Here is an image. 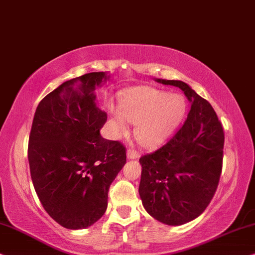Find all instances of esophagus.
Segmentation results:
<instances>
[{
	"mask_svg": "<svg viewBox=\"0 0 255 255\" xmlns=\"http://www.w3.org/2000/svg\"><path fill=\"white\" fill-rule=\"evenodd\" d=\"M138 157H140V154H138L136 150H134V149H128L127 150V158L128 159H135Z\"/></svg>",
	"mask_w": 255,
	"mask_h": 255,
	"instance_id": "esophagus-1",
	"label": "esophagus"
}]
</instances>
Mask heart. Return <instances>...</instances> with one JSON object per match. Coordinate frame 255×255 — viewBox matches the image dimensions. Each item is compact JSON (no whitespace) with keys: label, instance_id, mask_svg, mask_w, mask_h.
<instances>
[{"label":"heart","instance_id":"heart-1","mask_svg":"<svg viewBox=\"0 0 255 255\" xmlns=\"http://www.w3.org/2000/svg\"><path fill=\"white\" fill-rule=\"evenodd\" d=\"M186 100L152 87H136L122 98L121 112L113 110V130L117 137L128 133L127 122L136 125L135 137L143 147L154 148L174 131L184 118Z\"/></svg>","mask_w":255,"mask_h":255}]
</instances>
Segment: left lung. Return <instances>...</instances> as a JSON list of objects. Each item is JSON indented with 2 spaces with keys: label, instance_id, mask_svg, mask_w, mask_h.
Masks as SVG:
<instances>
[{
  "label": "left lung",
  "instance_id": "obj_1",
  "mask_svg": "<svg viewBox=\"0 0 255 255\" xmlns=\"http://www.w3.org/2000/svg\"><path fill=\"white\" fill-rule=\"evenodd\" d=\"M155 81L181 88L191 110L170 141L140 158L138 193L152 218L178 226L201 216L213 198L222 174L224 131L209 101L188 84L181 80Z\"/></svg>",
  "mask_w": 255,
  "mask_h": 255
}]
</instances>
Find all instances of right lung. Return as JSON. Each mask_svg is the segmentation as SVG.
<instances>
[{
    "instance_id": "add662e5",
    "label": "right lung",
    "mask_w": 255,
    "mask_h": 255,
    "mask_svg": "<svg viewBox=\"0 0 255 255\" xmlns=\"http://www.w3.org/2000/svg\"><path fill=\"white\" fill-rule=\"evenodd\" d=\"M111 79L91 72L64 81L38 104L29 137L33 188L53 220L69 230L86 229L107 209L108 189L126 164V149L100 129L107 114L94 91Z\"/></svg>"
}]
</instances>
